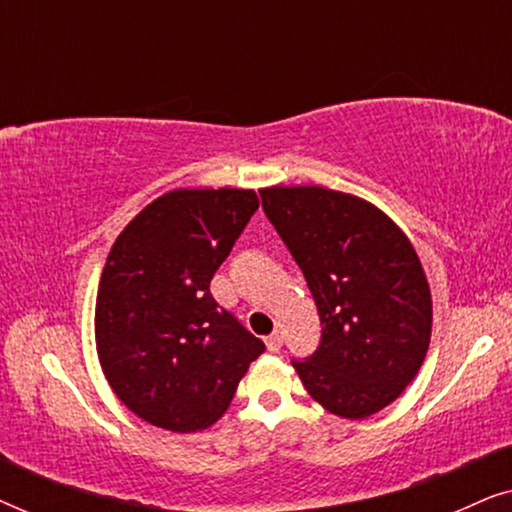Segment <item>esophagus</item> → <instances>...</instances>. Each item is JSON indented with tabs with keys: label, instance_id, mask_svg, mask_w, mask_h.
I'll return each mask as SVG.
<instances>
[{
	"label": "esophagus",
	"instance_id": "34e87169",
	"mask_svg": "<svg viewBox=\"0 0 512 512\" xmlns=\"http://www.w3.org/2000/svg\"><path fill=\"white\" fill-rule=\"evenodd\" d=\"M282 342H284L282 333L275 331V333H272V335H268V338H265V347H268L270 352H277V349L282 347Z\"/></svg>",
	"mask_w": 512,
	"mask_h": 512
}]
</instances>
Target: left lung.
Segmentation results:
<instances>
[{"label": "left lung", "instance_id": "obj_1", "mask_svg": "<svg viewBox=\"0 0 512 512\" xmlns=\"http://www.w3.org/2000/svg\"><path fill=\"white\" fill-rule=\"evenodd\" d=\"M258 193L321 319L317 352L293 368L333 415H375L415 380L431 342V291L415 247L356 195L321 186Z\"/></svg>", "mask_w": 512, "mask_h": 512}]
</instances>
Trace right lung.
<instances>
[{
    "label": "right lung",
    "mask_w": 512,
    "mask_h": 512,
    "mask_svg": "<svg viewBox=\"0 0 512 512\" xmlns=\"http://www.w3.org/2000/svg\"><path fill=\"white\" fill-rule=\"evenodd\" d=\"M256 209L244 188H177L116 237L97 289V356L114 394L144 422L207 429L263 354L209 293Z\"/></svg>",
    "instance_id": "right-lung-1"
}]
</instances>
